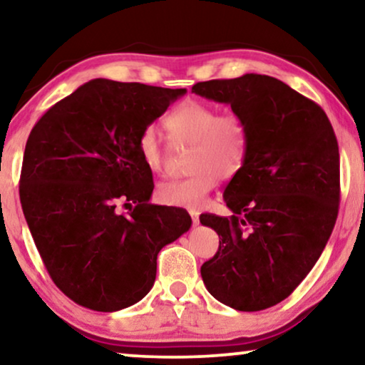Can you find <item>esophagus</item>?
Returning a JSON list of instances; mask_svg holds the SVG:
<instances>
[{"instance_id": "esophagus-1", "label": "esophagus", "mask_w": 365, "mask_h": 365, "mask_svg": "<svg viewBox=\"0 0 365 365\" xmlns=\"http://www.w3.org/2000/svg\"><path fill=\"white\" fill-rule=\"evenodd\" d=\"M189 214H191V219H192L194 226H197V224H199V212H196V211H189Z\"/></svg>"}]
</instances>
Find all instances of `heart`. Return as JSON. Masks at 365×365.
<instances>
[{
    "mask_svg": "<svg viewBox=\"0 0 365 365\" xmlns=\"http://www.w3.org/2000/svg\"><path fill=\"white\" fill-rule=\"evenodd\" d=\"M164 128L173 144L192 146L189 154L192 173L158 186V199L169 206L201 207L219 179L234 178L246 163L249 129L236 113L219 114L212 104L186 99L164 118ZM138 151L149 171L161 173L166 166L168 153L154 126L144 128L138 136Z\"/></svg>",
    "mask_w": 365,
    "mask_h": 365,
    "instance_id": "1",
    "label": "heart"
}]
</instances>
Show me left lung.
<instances>
[{"instance_id":"left-lung-1","label":"left lung","mask_w":365,"mask_h":365,"mask_svg":"<svg viewBox=\"0 0 365 365\" xmlns=\"http://www.w3.org/2000/svg\"><path fill=\"white\" fill-rule=\"evenodd\" d=\"M192 93L231 104L249 129L246 163L224 191L232 216L201 214L219 236L202 264L211 296L262 311L291 296L321 257L341 201V163L324 109L266 74L196 83Z\"/></svg>"}]
</instances>
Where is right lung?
Here are the masks:
<instances>
[{
    "label": "right lung",
    "instance_id": "right-lung-1",
    "mask_svg": "<svg viewBox=\"0 0 365 365\" xmlns=\"http://www.w3.org/2000/svg\"><path fill=\"white\" fill-rule=\"evenodd\" d=\"M182 94L91 79L29 133L19 179L24 217L53 282L79 306L113 312L141 301L159 251L191 227L182 209L149 202L153 173L138 151L143 129Z\"/></svg>",
    "mask_w": 365,
    "mask_h": 365
}]
</instances>
